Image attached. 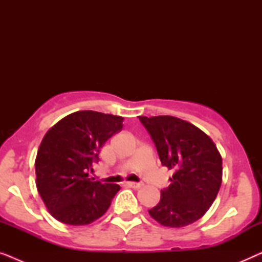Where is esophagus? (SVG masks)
<instances>
[{"label": "esophagus", "mask_w": 262, "mask_h": 262, "mask_svg": "<svg viewBox=\"0 0 262 262\" xmlns=\"http://www.w3.org/2000/svg\"><path fill=\"white\" fill-rule=\"evenodd\" d=\"M126 185L128 186V187H132V188H141L143 186L142 182H132V181L126 182Z\"/></svg>", "instance_id": "1"}]
</instances>
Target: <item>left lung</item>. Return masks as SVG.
<instances>
[{"label":"left lung","mask_w":262,"mask_h":262,"mask_svg":"<svg viewBox=\"0 0 262 262\" xmlns=\"http://www.w3.org/2000/svg\"><path fill=\"white\" fill-rule=\"evenodd\" d=\"M138 118L155 143L162 166L174 170L171 184L161 191L150 216L169 228L194 223L220 191L223 168L217 146L205 132L177 117Z\"/></svg>","instance_id":"obj_1"}]
</instances>
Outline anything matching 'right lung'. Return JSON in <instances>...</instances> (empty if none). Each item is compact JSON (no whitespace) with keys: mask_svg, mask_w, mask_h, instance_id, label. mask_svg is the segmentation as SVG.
<instances>
[{"mask_svg":"<svg viewBox=\"0 0 262 262\" xmlns=\"http://www.w3.org/2000/svg\"><path fill=\"white\" fill-rule=\"evenodd\" d=\"M123 117L78 111L42 138L35 159L37 188L49 212L69 225L91 224L108 210L119 185L89 179L106 141L123 128Z\"/></svg>","mask_w":262,"mask_h":262,"instance_id":"add662e5","label":"right lung"}]
</instances>
